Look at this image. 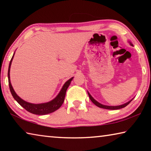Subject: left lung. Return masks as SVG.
<instances>
[{"instance_id": "obj_1", "label": "left lung", "mask_w": 151, "mask_h": 151, "mask_svg": "<svg viewBox=\"0 0 151 151\" xmlns=\"http://www.w3.org/2000/svg\"><path fill=\"white\" fill-rule=\"evenodd\" d=\"M130 42V45H131V46H133V45H132L131 42ZM88 94L89 98H90V99H91V101L93 102V103L94 104H95L96 106L100 107V108H103V109H109V110H117V109H120L124 108V107L127 106L128 104H129L130 103H131V102L132 101V99H131V101H129V102H127V103H124L123 104H121V105H119V106H107V105H104V104H102L101 103H99V102H97L95 100V99H94L93 97L91 95L90 93H89L88 92Z\"/></svg>"}]
</instances>
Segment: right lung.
<instances>
[{
    "label": "right lung",
    "instance_id": "obj_1",
    "mask_svg": "<svg viewBox=\"0 0 151 151\" xmlns=\"http://www.w3.org/2000/svg\"><path fill=\"white\" fill-rule=\"evenodd\" d=\"M14 53L12 57L11 58V61L9 63V70H8V78H9V85L11 93L12 94L13 98L17 101V103H19L20 106L23 107L24 109H26L27 111H29L30 113L35 114H39V115H45V114H47L51 113V112H55L60 108L62 105L64 101H65V97L66 94V90L68 86H69L70 82L72 81L73 77L70 78L69 80H68L66 83L64 84L63 86L61 88L59 93L58 94V95L55 97L54 99H52V101H50L48 103H40V104H33L30 103L28 102L22 100L21 98L17 95V93H15L14 91L12 86L11 83V80H10V69H11V66L12 59H13Z\"/></svg>",
    "mask_w": 151,
    "mask_h": 151
}]
</instances>
